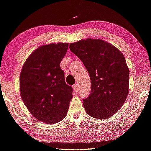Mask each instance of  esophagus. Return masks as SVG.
<instances>
[{"label":"esophagus","mask_w":151,"mask_h":151,"mask_svg":"<svg viewBox=\"0 0 151 151\" xmlns=\"http://www.w3.org/2000/svg\"><path fill=\"white\" fill-rule=\"evenodd\" d=\"M73 90L75 91L76 92H78L79 91V87H78V85H74L73 86Z\"/></svg>","instance_id":"esophagus-1"}]
</instances>
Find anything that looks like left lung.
Segmentation results:
<instances>
[{
  "label": "left lung",
  "mask_w": 151,
  "mask_h": 151,
  "mask_svg": "<svg viewBox=\"0 0 151 151\" xmlns=\"http://www.w3.org/2000/svg\"><path fill=\"white\" fill-rule=\"evenodd\" d=\"M91 80V93L83 99L85 111L99 120L108 119L122 106L129 93V70L122 53L100 38L70 43Z\"/></svg>",
  "instance_id": "8db88e82"
}]
</instances>
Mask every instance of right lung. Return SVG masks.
<instances>
[{"mask_svg": "<svg viewBox=\"0 0 151 151\" xmlns=\"http://www.w3.org/2000/svg\"><path fill=\"white\" fill-rule=\"evenodd\" d=\"M68 47L67 42L42 45L30 54L20 73L22 101L33 117L47 124L66 117L73 98L60 68Z\"/></svg>", "mask_w": 151, "mask_h": 151, "instance_id": "right-lung-1", "label": "right lung"}]
</instances>
